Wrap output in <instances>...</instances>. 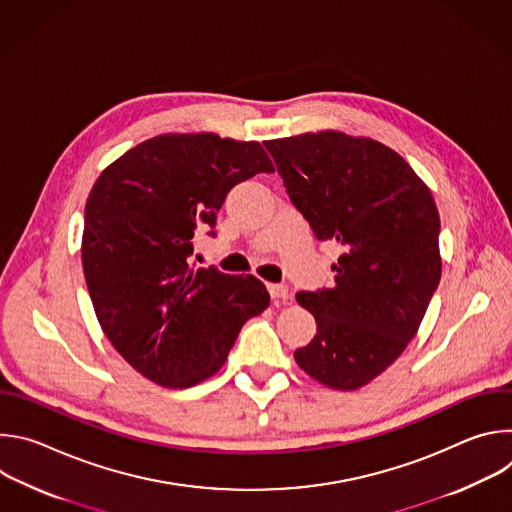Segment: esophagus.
<instances>
[{"label":"esophagus","mask_w":512,"mask_h":512,"mask_svg":"<svg viewBox=\"0 0 512 512\" xmlns=\"http://www.w3.org/2000/svg\"><path fill=\"white\" fill-rule=\"evenodd\" d=\"M267 289H269V296L273 300H287L289 298V289L283 283H269Z\"/></svg>","instance_id":"34e87169"}]
</instances>
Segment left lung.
Masks as SVG:
<instances>
[{
  "instance_id": "8db88e82",
  "label": "left lung",
  "mask_w": 512,
  "mask_h": 512,
  "mask_svg": "<svg viewBox=\"0 0 512 512\" xmlns=\"http://www.w3.org/2000/svg\"><path fill=\"white\" fill-rule=\"evenodd\" d=\"M265 148L316 239L342 247L332 287L296 294L318 330L294 358L330 389H360L401 356L440 283L433 196L371 137L326 129L269 139Z\"/></svg>"
}]
</instances>
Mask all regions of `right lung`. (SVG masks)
<instances>
[{
    "instance_id": "add662e5",
    "label": "right lung",
    "mask_w": 512,
    "mask_h": 512,
    "mask_svg": "<svg viewBox=\"0 0 512 512\" xmlns=\"http://www.w3.org/2000/svg\"><path fill=\"white\" fill-rule=\"evenodd\" d=\"M261 172L273 164L259 141L164 133L93 184L81 247L91 302L113 348L152 383L186 389L212 377L269 306L257 277L190 263L196 227H214L229 190Z\"/></svg>"
}]
</instances>
